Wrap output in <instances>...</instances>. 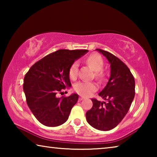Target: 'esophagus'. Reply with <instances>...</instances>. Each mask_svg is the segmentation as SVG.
I'll return each mask as SVG.
<instances>
[{
	"mask_svg": "<svg viewBox=\"0 0 157 157\" xmlns=\"http://www.w3.org/2000/svg\"><path fill=\"white\" fill-rule=\"evenodd\" d=\"M84 100V98H82V97H79V101H82V100Z\"/></svg>",
	"mask_w": 157,
	"mask_h": 157,
	"instance_id": "obj_1",
	"label": "esophagus"
}]
</instances>
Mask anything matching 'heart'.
I'll use <instances>...</instances> for the list:
<instances>
[{
  "instance_id": "1",
  "label": "heart",
  "mask_w": 157,
  "mask_h": 157,
  "mask_svg": "<svg viewBox=\"0 0 157 157\" xmlns=\"http://www.w3.org/2000/svg\"><path fill=\"white\" fill-rule=\"evenodd\" d=\"M86 62L92 68L93 70L95 71V76L98 79H102L105 74L102 71L103 68L102 58L98 54H92L86 58ZM78 74V63L77 62H73L70 66L68 71V75L71 79H74L77 78ZM74 89L79 95L84 97H88L97 91L98 86L94 82H78L75 86Z\"/></svg>"
}]
</instances>
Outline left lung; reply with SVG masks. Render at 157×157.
I'll return each instance as SVG.
<instances>
[{
    "label": "left lung",
    "instance_id": "obj_1",
    "mask_svg": "<svg viewBox=\"0 0 157 157\" xmlns=\"http://www.w3.org/2000/svg\"><path fill=\"white\" fill-rule=\"evenodd\" d=\"M110 63L111 75L107 85L98 94L106 102L92 98L93 107L86 113L90 125L101 131H109L121 123L128 112L135 95L134 76L126 64L102 49H96Z\"/></svg>",
    "mask_w": 157,
    "mask_h": 157
}]
</instances>
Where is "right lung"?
<instances>
[{"label":"right lung","mask_w":157,"mask_h":157,"mask_svg":"<svg viewBox=\"0 0 157 157\" xmlns=\"http://www.w3.org/2000/svg\"><path fill=\"white\" fill-rule=\"evenodd\" d=\"M88 51L58 50L36 62L25 74L23 91L26 102L35 118L44 125L57 127L68 120L78 102V95L59 98L58 94L71 86L70 66Z\"/></svg>","instance_id":"obj_1"}]
</instances>
